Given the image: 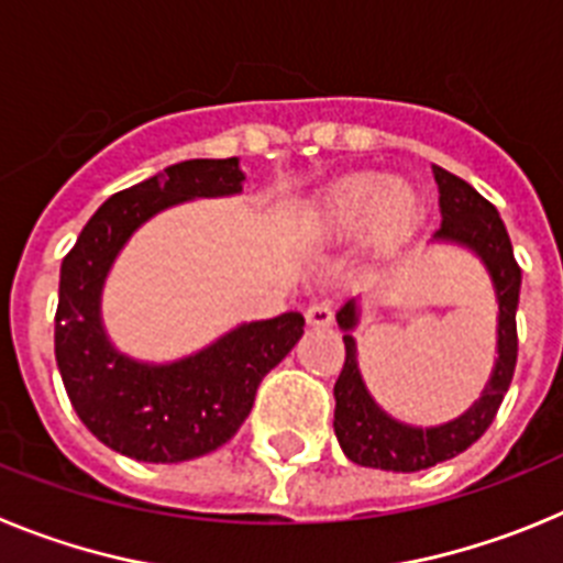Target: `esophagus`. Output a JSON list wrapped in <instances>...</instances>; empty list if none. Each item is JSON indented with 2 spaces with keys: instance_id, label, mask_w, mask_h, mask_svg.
<instances>
[{
  "instance_id": "obj_1",
  "label": "esophagus",
  "mask_w": 563,
  "mask_h": 563,
  "mask_svg": "<svg viewBox=\"0 0 563 563\" xmlns=\"http://www.w3.org/2000/svg\"><path fill=\"white\" fill-rule=\"evenodd\" d=\"M305 318H307V324H312V327H330L332 318H335L330 298H316V301L307 307Z\"/></svg>"
}]
</instances>
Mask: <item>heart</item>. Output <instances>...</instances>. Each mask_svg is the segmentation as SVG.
<instances>
[{
    "label": "heart",
    "mask_w": 563,
    "mask_h": 563,
    "mask_svg": "<svg viewBox=\"0 0 563 563\" xmlns=\"http://www.w3.org/2000/svg\"><path fill=\"white\" fill-rule=\"evenodd\" d=\"M420 211L411 188L391 186L380 174H355L324 194L318 222L338 239H352L372 225V245L391 251L415 233Z\"/></svg>",
    "instance_id": "obj_1"
}]
</instances>
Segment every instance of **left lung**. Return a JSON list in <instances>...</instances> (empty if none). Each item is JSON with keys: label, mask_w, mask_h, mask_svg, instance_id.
<instances>
[{"label": "left lung", "mask_w": 563, "mask_h": 563, "mask_svg": "<svg viewBox=\"0 0 563 563\" xmlns=\"http://www.w3.org/2000/svg\"><path fill=\"white\" fill-rule=\"evenodd\" d=\"M434 180L440 188V211L442 225L434 239L454 242L467 247L482 258V265L490 273L496 301H499V341H496V366L487 380L479 400L471 406L462 417L451 422H442L434 429H415L391 420L386 411L372 400V395L363 386L361 369H357L355 338L350 335L357 324V305L346 301L338 310V327L346 346V361L335 380V437L341 442L343 454L352 462L366 467H380V471H422L442 460L462 454L471 449L494 422L499 411L505 391L510 389L516 372V355H519V335H516V307H519L521 267L516 265L514 245L507 236V228L501 222L499 211L456 174L434 166Z\"/></svg>", "instance_id": "obj_1"}]
</instances>
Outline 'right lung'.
<instances>
[{
	"label": "right lung",
	"instance_id": "add662e5",
	"mask_svg": "<svg viewBox=\"0 0 563 563\" xmlns=\"http://www.w3.org/2000/svg\"><path fill=\"white\" fill-rule=\"evenodd\" d=\"M236 157L186 161L109 197L62 262L56 363L81 422L103 445L141 462H183L220 449L251 415L262 377L305 332L301 312L251 321L183 361L137 363L101 324L103 278L148 217L194 197L242 191Z\"/></svg>",
	"mask_w": 563,
	"mask_h": 563
}]
</instances>
